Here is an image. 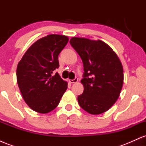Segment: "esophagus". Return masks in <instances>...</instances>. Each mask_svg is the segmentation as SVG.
<instances>
[{
    "label": "esophagus",
    "instance_id": "esophagus-1",
    "mask_svg": "<svg viewBox=\"0 0 146 146\" xmlns=\"http://www.w3.org/2000/svg\"><path fill=\"white\" fill-rule=\"evenodd\" d=\"M68 81H69V82L71 83V84L76 83V82H78V78H75V79H73V80H69Z\"/></svg>",
    "mask_w": 146,
    "mask_h": 146
}]
</instances>
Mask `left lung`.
<instances>
[{"label":"left lung","instance_id":"1","mask_svg":"<svg viewBox=\"0 0 146 146\" xmlns=\"http://www.w3.org/2000/svg\"><path fill=\"white\" fill-rule=\"evenodd\" d=\"M70 43L84 64L81 83L84 92L79 104L87 113L100 115L109 110L119 97L123 69L119 58L108 44L98 40L73 37Z\"/></svg>","mask_w":146,"mask_h":146}]
</instances>
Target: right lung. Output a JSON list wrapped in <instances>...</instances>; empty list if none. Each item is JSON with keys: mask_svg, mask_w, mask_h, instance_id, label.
I'll list each match as a JSON object with an SVG mask.
<instances>
[{"mask_svg": "<svg viewBox=\"0 0 146 146\" xmlns=\"http://www.w3.org/2000/svg\"><path fill=\"white\" fill-rule=\"evenodd\" d=\"M66 36L50 34L38 40L18 64L16 78L23 100L30 108L48 113L59 104L67 82L53 71L59 67L58 55L68 43Z\"/></svg>", "mask_w": 146, "mask_h": 146, "instance_id": "add662e5", "label": "right lung"}]
</instances>
